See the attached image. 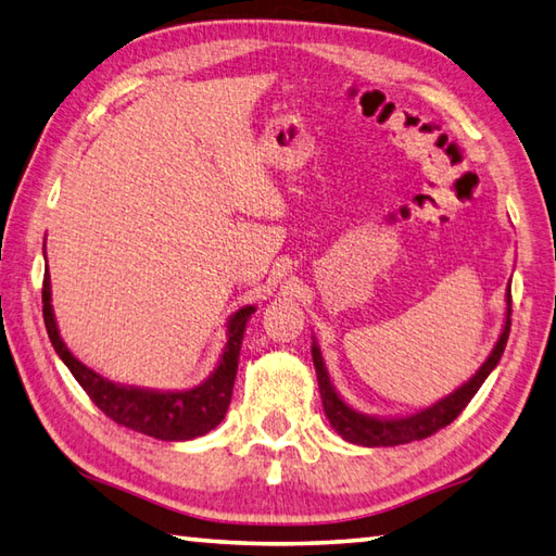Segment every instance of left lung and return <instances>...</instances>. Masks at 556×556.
I'll return each mask as SVG.
<instances>
[{
  "label": "left lung",
  "instance_id": "1",
  "mask_svg": "<svg viewBox=\"0 0 556 556\" xmlns=\"http://www.w3.org/2000/svg\"><path fill=\"white\" fill-rule=\"evenodd\" d=\"M506 300H508V309H506V324H504L502 338L500 343L494 345L492 355L486 357V362L480 367V371L475 374L468 383H463L456 393L446 395L444 401H439L437 405L427 407V410L417 413L413 417H403V420H377V417L359 415L353 410V407H348L341 399H338V393L331 387V379H328L326 374L319 348L312 345V357L316 367V379H319L324 410L336 432L345 441H353V444H362V446H399V444H410V441L432 437L439 432V429L451 425L463 410H466V405L472 401V395L480 391L484 379L490 377V371L496 367V362H500L504 355L508 333H511V290H508Z\"/></svg>",
  "mask_w": 556,
  "mask_h": 556
}]
</instances>
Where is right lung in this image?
Listing matches in <instances>:
<instances>
[{
  "label": "right lung",
  "instance_id": "right-lung-1",
  "mask_svg": "<svg viewBox=\"0 0 556 556\" xmlns=\"http://www.w3.org/2000/svg\"><path fill=\"white\" fill-rule=\"evenodd\" d=\"M252 312L254 307H244L230 319V341L225 345L218 369L213 371V377L206 383H201V387L191 391H177V393L127 389L103 379L100 374L81 365V362L70 353V348L64 345L54 324V314L50 304V274H45L42 278L45 328H48V336L56 350V355L64 359V365L70 367L74 379L81 383V389L88 393V399L117 425L129 427L134 432L163 439V441L194 439L220 425L232 399L237 359H240L244 326L249 316H252Z\"/></svg>",
  "mask_w": 556,
  "mask_h": 556
}]
</instances>
